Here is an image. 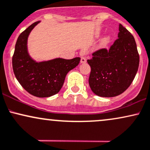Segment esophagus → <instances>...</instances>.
Segmentation results:
<instances>
[{
    "mask_svg": "<svg viewBox=\"0 0 150 150\" xmlns=\"http://www.w3.org/2000/svg\"><path fill=\"white\" fill-rule=\"evenodd\" d=\"M80 62L81 64L86 63V59L85 57H81V62Z\"/></svg>",
    "mask_w": 150,
    "mask_h": 150,
    "instance_id": "34e87169",
    "label": "esophagus"
}]
</instances>
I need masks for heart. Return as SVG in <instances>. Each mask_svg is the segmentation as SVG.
Masks as SVG:
<instances>
[{"label": "heart", "instance_id": "b5f03b06", "mask_svg": "<svg viewBox=\"0 0 150 150\" xmlns=\"http://www.w3.org/2000/svg\"><path fill=\"white\" fill-rule=\"evenodd\" d=\"M110 37L109 36V35H106V36H105L102 39L101 42H100V45H101L102 46H104V45H107V44L110 42Z\"/></svg>", "mask_w": 150, "mask_h": 150}]
</instances>
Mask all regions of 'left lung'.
I'll return each instance as SVG.
<instances>
[{"instance_id":"1","label":"left lung","mask_w":150,"mask_h":150,"mask_svg":"<svg viewBox=\"0 0 150 150\" xmlns=\"http://www.w3.org/2000/svg\"><path fill=\"white\" fill-rule=\"evenodd\" d=\"M117 40L110 50H98L87 60L91 67L88 83L100 97H115L130 86L138 70L139 57L132 34L119 25Z\"/></svg>"}]
</instances>
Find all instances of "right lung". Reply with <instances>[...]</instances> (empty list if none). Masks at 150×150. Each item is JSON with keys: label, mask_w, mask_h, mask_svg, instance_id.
<instances>
[{"label": "right lung", "mask_w": 150, "mask_h": 150, "mask_svg": "<svg viewBox=\"0 0 150 150\" xmlns=\"http://www.w3.org/2000/svg\"><path fill=\"white\" fill-rule=\"evenodd\" d=\"M40 23L35 22L19 35L12 63L14 74L23 88L34 96L47 98L59 92L67 73L79 64L81 58L35 60L28 52V40L32 30Z\"/></svg>", "instance_id": "right-lung-1"}]
</instances>
